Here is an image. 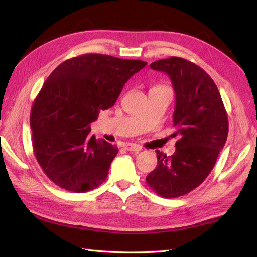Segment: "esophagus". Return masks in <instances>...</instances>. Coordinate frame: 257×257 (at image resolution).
Here are the masks:
<instances>
[{"mask_svg": "<svg viewBox=\"0 0 257 257\" xmlns=\"http://www.w3.org/2000/svg\"><path fill=\"white\" fill-rule=\"evenodd\" d=\"M124 148L126 149V150H128V152H136V153H139V152H141V150H142L141 146L136 145V144H132V143L124 144Z\"/></svg>", "mask_w": 257, "mask_h": 257, "instance_id": "34e87169", "label": "esophagus"}]
</instances>
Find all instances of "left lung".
Here are the masks:
<instances>
[{
    "label": "left lung",
    "instance_id": "left-lung-1",
    "mask_svg": "<svg viewBox=\"0 0 257 257\" xmlns=\"http://www.w3.org/2000/svg\"><path fill=\"white\" fill-rule=\"evenodd\" d=\"M166 73L176 92L173 136H180L171 157L157 152L158 164L146 177L147 184L166 198L185 195L214 168L228 137V116L215 81L203 68L171 56L150 64Z\"/></svg>",
    "mask_w": 257,
    "mask_h": 257
}]
</instances>
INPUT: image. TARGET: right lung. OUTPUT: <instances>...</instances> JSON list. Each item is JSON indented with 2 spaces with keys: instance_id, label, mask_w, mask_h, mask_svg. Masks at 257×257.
<instances>
[{
  "instance_id": "right-lung-1",
  "label": "right lung",
  "mask_w": 257,
  "mask_h": 257,
  "mask_svg": "<svg viewBox=\"0 0 257 257\" xmlns=\"http://www.w3.org/2000/svg\"><path fill=\"white\" fill-rule=\"evenodd\" d=\"M146 64L90 53L64 61L50 74L31 108L30 127L36 159L53 183L84 193L105 181L118 148L96 140L90 124Z\"/></svg>"
}]
</instances>
